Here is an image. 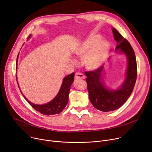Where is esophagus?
I'll return each mask as SVG.
<instances>
[{"instance_id":"1","label":"esophagus","mask_w":152,"mask_h":152,"mask_svg":"<svg viewBox=\"0 0 152 152\" xmlns=\"http://www.w3.org/2000/svg\"><path fill=\"white\" fill-rule=\"evenodd\" d=\"M84 78H85V76L81 73H77L75 75V79L76 80H78V79H84Z\"/></svg>"}]
</instances>
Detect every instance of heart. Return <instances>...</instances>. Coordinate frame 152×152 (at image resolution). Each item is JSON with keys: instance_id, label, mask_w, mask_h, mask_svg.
<instances>
[{"instance_id": "b5f03b06", "label": "heart", "mask_w": 152, "mask_h": 152, "mask_svg": "<svg viewBox=\"0 0 152 152\" xmlns=\"http://www.w3.org/2000/svg\"><path fill=\"white\" fill-rule=\"evenodd\" d=\"M101 39L100 35H91L79 43L74 50V53L77 57H84L83 64L87 69H99L108 58L110 44L107 41ZM72 62L75 63V61L72 60Z\"/></svg>"}]
</instances>
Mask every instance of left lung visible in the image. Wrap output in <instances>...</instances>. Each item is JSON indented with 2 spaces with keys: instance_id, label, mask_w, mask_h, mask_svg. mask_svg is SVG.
Returning <instances> with one entry per match:
<instances>
[{
  "instance_id": "left-lung-1",
  "label": "left lung",
  "mask_w": 152,
  "mask_h": 152,
  "mask_svg": "<svg viewBox=\"0 0 152 152\" xmlns=\"http://www.w3.org/2000/svg\"><path fill=\"white\" fill-rule=\"evenodd\" d=\"M112 32L117 42L115 51L124 55L127 59L123 82L116 89L110 88L104 81L105 68L103 66L85 73L90 101L95 108L103 112L116 110L123 105L132 92L137 78V62L132 47L115 28Z\"/></svg>"
}]
</instances>
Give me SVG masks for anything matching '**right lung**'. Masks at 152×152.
<instances>
[{
    "label": "right lung",
    "mask_w": 152,
    "mask_h": 152,
    "mask_svg": "<svg viewBox=\"0 0 152 152\" xmlns=\"http://www.w3.org/2000/svg\"><path fill=\"white\" fill-rule=\"evenodd\" d=\"M32 35H30L28 39H29L31 38ZM18 57L19 53L18 55L17 59V68L16 69L17 70V63L18 60ZM74 77H75V73H71L67 76L65 77L63 79V82L61 86L60 89L57 94V95L49 102H48L45 104L39 105V104H35L33 102H30L27 99V98L24 95L21 91L23 97L26 100V101L29 103V104L32 106L34 109H35L36 111H39L41 113L45 115H54L55 114H59L63 110L67 105L68 102V95L69 92L70 91L71 86L73 84V83L74 82ZM17 83L19 87V84L17 81ZM20 88V87H19Z\"/></svg>",
    "instance_id": "1"
}]
</instances>
